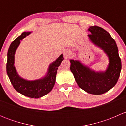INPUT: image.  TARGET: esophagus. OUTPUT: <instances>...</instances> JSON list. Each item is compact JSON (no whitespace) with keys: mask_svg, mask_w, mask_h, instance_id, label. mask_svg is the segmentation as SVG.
<instances>
[{"mask_svg":"<svg viewBox=\"0 0 126 126\" xmlns=\"http://www.w3.org/2000/svg\"><path fill=\"white\" fill-rule=\"evenodd\" d=\"M63 55H64V58H68V57H69V56L71 55L70 51H69V50H64V52H63Z\"/></svg>","mask_w":126,"mask_h":126,"instance_id":"1","label":"esophagus"}]
</instances>
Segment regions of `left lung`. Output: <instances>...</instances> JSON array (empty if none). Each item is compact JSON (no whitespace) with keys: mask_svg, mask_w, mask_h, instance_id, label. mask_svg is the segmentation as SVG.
<instances>
[{"mask_svg":"<svg viewBox=\"0 0 126 126\" xmlns=\"http://www.w3.org/2000/svg\"><path fill=\"white\" fill-rule=\"evenodd\" d=\"M88 35L90 41L101 48L109 57V63L105 71H96L82 64L79 60H71L70 69L77 85L88 93L102 94L117 83L121 69V61L116 42L110 34L100 27L91 26Z\"/></svg>","mask_w":126,"mask_h":126,"instance_id":"8db88e82","label":"left lung"}]
</instances>
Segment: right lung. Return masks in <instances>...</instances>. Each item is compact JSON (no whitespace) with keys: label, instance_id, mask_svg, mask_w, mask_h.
<instances>
[{"label":"right lung","instance_id":"obj_1","mask_svg":"<svg viewBox=\"0 0 126 126\" xmlns=\"http://www.w3.org/2000/svg\"><path fill=\"white\" fill-rule=\"evenodd\" d=\"M31 33V32H24L10 44L7 54V72L13 87L17 92L27 97L39 98L52 91L55 83L57 69L64 58L63 54H61L49 65L47 74L40 79L30 81L20 77L15 66V54L21 40Z\"/></svg>","mask_w":126,"mask_h":126}]
</instances>
